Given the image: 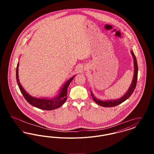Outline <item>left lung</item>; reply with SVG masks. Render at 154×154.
Wrapping results in <instances>:
<instances>
[{
  "mask_svg": "<svg viewBox=\"0 0 154 154\" xmlns=\"http://www.w3.org/2000/svg\"><path fill=\"white\" fill-rule=\"evenodd\" d=\"M131 53H132V56H133V59H134V76H133V79L132 84H131L130 88L129 89L128 91L127 92V93H126V94H125L124 96H123L121 98L119 99L118 100H109V101H102V100H98V99H96L95 96L92 94V93L91 92V96L93 97V99L99 105L103 106V107H110L116 106L120 104L121 103L124 102L127 99H128L133 94L134 90L135 89V88H136V84H137V81L138 66H137V62L136 58L133 52L131 51Z\"/></svg>",
  "mask_w": 154,
  "mask_h": 154,
  "instance_id": "8db88e82",
  "label": "left lung"
}]
</instances>
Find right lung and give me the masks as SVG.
I'll return each mask as SVG.
<instances>
[{
  "label": "right lung",
  "instance_id": "right-lung-1",
  "mask_svg": "<svg viewBox=\"0 0 154 154\" xmlns=\"http://www.w3.org/2000/svg\"><path fill=\"white\" fill-rule=\"evenodd\" d=\"M18 63L17 64V69H16L17 82L24 98L32 106L42 110H53L60 107L63 104H64V103L66 102L67 99V88L70 82L73 80L74 76L72 77L71 79H70V80H69L66 82L62 89L59 95L55 98L52 99H37L36 97H32L29 95L25 92V91L23 89L18 80Z\"/></svg>",
  "mask_w": 154,
  "mask_h": 154
}]
</instances>
